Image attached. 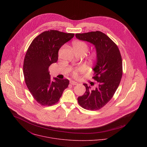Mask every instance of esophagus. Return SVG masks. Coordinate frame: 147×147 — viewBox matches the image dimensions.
I'll return each mask as SVG.
<instances>
[{
  "label": "esophagus",
  "mask_w": 147,
  "mask_h": 147,
  "mask_svg": "<svg viewBox=\"0 0 147 147\" xmlns=\"http://www.w3.org/2000/svg\"><path fill=\"white\" fill-rule=\"evenodd\" d=\"M69 83L71 84V85H76L78 84V83H76V82H75V81H73V80H71V81L69 82Z\"/></svg>",
  "instance_id": "34e87169"
}]
</instances>
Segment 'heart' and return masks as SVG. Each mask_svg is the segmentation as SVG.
Listing matches in <instances>:
<instances>
[{
    "label": "heart",
    "instance_id": "1",
    "mask_svg": "<svg viewBox=\"0 0 147 147\" xmlns=\"http://www.w3.org/2000/svg\"><path fill=\"white\" fill-rule=\"evenodd\" d=\"M73 48L76 53H82L86 54L88 50V45L86 43L83 41H76L73 43ZM92 57L96 58L97 57V54L96 53H93L92 54ZM84 68L83 67H79L78 68L75 69L73 72V74L75 76H76L78 72L83 71Z\"/></svg>",
    "mask_w": 147,
    "mask_h": 147
}]
</instances>
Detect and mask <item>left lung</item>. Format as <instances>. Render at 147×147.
Listing matches in <instances>:
<instances>
[{
	"instance_id": "8db88e82",
	"label": "left lung",
	"mask_w": 147,
	"mask_h": 147,
	"mask_svg": "<svg viewBox=\"0 0 147 147\" xmlns=\"http://www.w3.org/2000/svg\"><path fill=\"white\" fill-rule=\"evenodd\" d=\"M75 36L80 40L94 45L97 53L93 78L97 82L98 86L92 89L87 84H83L86 91L78 97V103L86 110H99L112 98L121 82L123 74L122 57L117 45L101 32L77 33Z\"/></svg>"
}]
</instances>
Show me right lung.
<instances>
[{
	"label": "right lung",
	"mask_w": 147,
	"mask_h": 147,
	"mask_svg": "<svg viewBox=\"0 0 147 147\" xmlns=\"http://www.w3.org/2000/svg\"><path fill=\"white\" fill-rule=\"evenodd\" d=\"M74 33L50 30L42 32L31 43L24 61L23 74L26 85L34 100L42 106L57 103L69 84L67 79H50L49 66L56 63L58 51L71 40Z\"/></svg>",
	"instance_id": "right-lung-1"
}]
</instances>
